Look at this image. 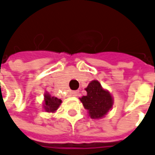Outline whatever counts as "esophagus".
<instances>
[{
	"instance_id": "34e87169",
	"label": "esophagus",
	"mask_w": 155,
	"mask_h": 155,
	"mask_svg": "<svg viewBox=\"0 0 155 155\" xmlns=\"http://www.w3.org/2000/svg\"><path fill=\"white\" fill-rule=\"evenodd\" d=\"M71 94H72V96H73V97H77V96H78L79 91H73L71 92Z\"/></svg>"
}]
</instances>
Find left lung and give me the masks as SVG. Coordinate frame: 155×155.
Here are the masks:
<instances>
[{"mask_svg": "<svg viewBox=\"0 0 155 155\" xmlns=\"http://www.w3.org/2000/svg\"><path fill=\"white\" fill-rule=\"evenodd\" d=\"M86 96L80 98L84 109L92 119H98L107 114L113 105V99L109 91H104L98 81H91L85 89Z\"/></svg>", "mask_w": 155, "mask_h": 155, "instance_id": "8db88e82", "label": "left lung"}]
</instances>
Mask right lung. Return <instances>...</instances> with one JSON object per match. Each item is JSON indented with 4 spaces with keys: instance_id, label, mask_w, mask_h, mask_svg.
<instances>
[{
    "instance_id": "right-lung-1",
    "label": "right lung",
    "mask_w": 155,
    "mask_h": 155,
    "mask_svg": "<svg viewBox=\"0 0 155 155\" xmlns=\"http://www.w3.org/2000/svg\"><path fill=\"white\" fill-rule=\"evenodd\" d=\"M62 101L60 99L57 98L55 97H51L49 94H45V105L44 109L47 112H54L58 110Z\"/></svg>"
}]
</instances>
